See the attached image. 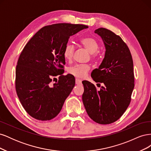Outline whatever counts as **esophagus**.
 Here are the masks:
<instances>
[{"mask_svg": "<svg viewBox=\"0 0 151 151\" xmlns=\"http://www.w3.org/2000/svg\"><path fill=\"white\" fill-rule=\"evenodd\" d=\"M76 84L77 85H81L82 84V81L81 80L79 79H76Z\"/></svg>", "mask_w": 151, "mask_h": 151, "instance_id": "34e87169", "label": "esophagus"}]
</instances>
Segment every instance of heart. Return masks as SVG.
Segmentation results:
<instances>
[{
	"mask_svg": "<svg viewBox=\"0 0 151 151\" xmlns=\"http://www.w3.org/2000/svg\"><path fill=\"white\" fill-rule=\"evenodd\" d=\"M81 44L91 53V55L94 59H96L99 57V44L98 41L93 37H85L80 40ZM74 47L70 43H68L65 45L64 50H63V56L67 60H70L74 55ZM90 70V67L86 64H76L71 67L69 68L70 74L76 77L83 78L86 76V74Z\"/></svg>",
	"mask_w": 151,
	"mask_h": 151,
	"instance_id": "b5f03b06",
	"label": "heart"
}]
</instances>
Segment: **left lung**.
Returning <instances> with one entry per match:
<instances>
[{"mask_svg": "<svg viewBox=\"0 0 151 151\" xmlns=\"http://www.w3.org/2000/svg\"><path fill=\"white\" fill-rule=\"evenodd\" d=\"M94 33L101 37L106 52L101 65L91 76L104 86L98 91L90 82H82L83 101L91 119L106 125L119 119L130 104L134 88V63L129 47L119 36L103 28Z\"/></svg>", "mask_w": 151, "mask_h": 151, "instance_id": "1", "label": "left lung"}]
</instances>
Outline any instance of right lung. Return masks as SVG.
I'll list each match as a JSON object with an SVG mask.
<instances>
[{"mask_svg":"<svg viewBox=\"0 0 151 151\" xmlns=\"http://www.w3.org/2000/svg\"><path fill=\"white\" fill-rule=\"evenodd\" d=\"M88 26L58 23L40 29L22 50L16 69V90L26 111L36 120L53 119L75 86L71 74L62 75L63 50L71 36ZM61 76L56 83L52 77Z\"/></svg>","mask_w":151,"mask_h":151,"instance_id":"add662e5","label":"right lung"}]
</instances>
